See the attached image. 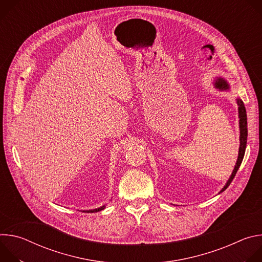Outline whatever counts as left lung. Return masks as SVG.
<instances>
[{
    "label": "left lung",
    "instance_id": "left-lung-1",
    "mask_svg": "<svg viewBox=\"0 0 262 262\" xmlns=\"http://www.w3.org/2000/svg\"><path fill=\"white\" fill-rule=\"evenodd\" d=\"M215 87L219 88V89H222V90H227L229 89V86L227 84L226 81H224L223 79H217L214 83ZM237 104H238V114H239V128H241V137H239V140H241V146H239V151H238V158H237V162H236V165L234 167V170L229 178V180L227 181L226 185L224 186V188L222 189V191L220 193H222L223 191H225L229 184L231 183V181L233 180L237 170L239 169L241 165H242V162H243V159H244V156H245V151H246V146H247V137H248V123H247V112H246V107H245V104L243 102V100L241 99H237Z\"/></svg>",
    "mask_w": 262,
    "mask_h": 262
}]
</instances>
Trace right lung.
<instances>
[{"label": "right lung", "mask_w": 262, "mask_h": 262, "mask_svg": "<svg viewBox=\"0 0 262 262\" xmlns=\"http://www.w3.org/2000/svg\"><path fill=\"white\" fill-rule=\"evenodd\" d=\"M104 208V206H101V207H99V208H96V209H92V210H86L85 212H97V211H100V210H102Z\"/></svg>", "instance_id": "1"}]
</instances>
